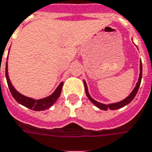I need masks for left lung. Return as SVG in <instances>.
Returning <instances> with one entry per match:
<instances>
[{"instance_id": "obj_1", "label": "left lung", "mask_w": 152, "mask_h": 152, "mask_svg": "<svg viewBox=\"0 0 152 152\" xmlns=\"http://www.w3.org/2000/svg\"><path fill=\"white\" fill-rule=\"evenodd\" d=\"M142 61H140V75H139L138 81L136 85L135 88L133 89V91H132V93L126 99H124V100H122L120 102H118V103H113V104H101L99 102H97L96 100H94V99L91 98V96L89 94V91H88V88H87V85L86 83V81L84 80V85H85V90H86V94L87 97L89 98V99L91 100L94 105L96 107H98L99 109H102V110H108V109H112V110H114V109H118L120 108H123L125 105L128 104L130 102L134 99V97L136 96V94L138 91L139 86H140V84H141V80H142Z\"/></svg>"}]
</instances>
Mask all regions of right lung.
<instances>
[{"label":"right lung","mask_w":152,"mask_h":152,"mask_svg":"<svg viewBox=\"0 0 152 152\" xmlns=\"http://www.w3.org/2000/svg\"><path fill=\"white\" fill-rule=\"evenodd\" d=\"M7 67H8V66H7V62H6V80H7V84H8V86H9V89L10 91V93L12 94V96L19 104L25 106L26 108L33 109L34 111H43L45 109H49L51 106L56 102V100L59 98L61 92V88H62V86H63V82H61L60 85L58 86V88L56 89V91H54L51 95L48 96L46 98L40 99H34L28 98V97H26L23 94H21L11 85V82H10V80L9 79V76H8Z\"/></svg>","instance_id":"obj_1"}]
</instances>
